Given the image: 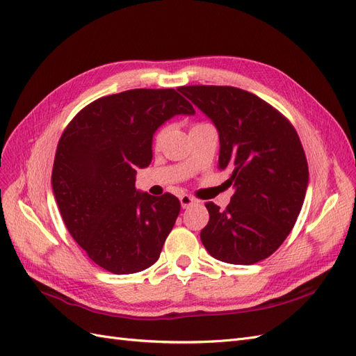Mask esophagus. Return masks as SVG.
Instances as JSON below:
<instances>
[{
	"label": "esophagus",
	"instance_id": "esophagus-1",
	"mask_svg": "<svg viewBox=\"0 0 356 356\" xmlns=\"http://www.w3.org/2000/svg\"><path fill=\"white\" fill-rule=\"evenodd\" d=\"M179 202H181V207L182 208H188V207H191V204H195V203H197V200L193 197V196H188V195H181L179 196Z\"/></svg>",
	"mask_w": 356,
	"mask_h": 356
}]
</instances>
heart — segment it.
I'll return each instance as SVG.
<instances>
[{
	"label": "heart",
	"mask_w": 356,
	"mask_h": 356,
	"mask_svg": "<svg viewBox=\"0 0 356 356\" xmlns=\"http://www.w3.org/2000/svg\"><path fill=\"white\" fill-rule=\"evenodd\" d=\"M163 135H165V129L161 127V129H159L157 134L154 135V144H156V145L160 144V141H161V138H163Z\"/></svg>",
	"instance_id": "obj_1"
}]
</instances>
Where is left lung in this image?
<instances>
[{"mask_svg":"<svg viewBox=\"0 0 356 356\" xmlns=\"http://www.w3.org/2000/svg\"><path fill=\"white\" fill-rule=\"evenodd\" d=\"M178 90L217 127L218 168L229 172L227 184L234 187L224 211L207 203L202 243L224 263L261 261L286 239L305 202L309 169L296 129L270 104L232 86Z\"/></svg>","mask_w":356,"mask_h":356,"instance_id":"obj_1","label":"left lung"}]
</instances>
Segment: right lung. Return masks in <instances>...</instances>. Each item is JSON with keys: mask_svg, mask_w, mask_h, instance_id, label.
I'll list each match as a JSON object with an SVG mask.
<instances>
[{"mask_svg": "<svg viewBox=\"0 0 356 356\" xmlns=\"http://www.w3.org/2000/svg\"><path fill=\"white\" fill-rule=\"evenodd\" d=\"M195 113L174 89H134L93 101L63 131L53 195L74 241L105 270L136 273L159 260L181 203L170 193H139L136 169L152 163L161 124Z\"/></svg>", "mask_w": 356, "mask_h": 356, "instance_id": "add662e5", "label": "right lung"}]
</instances>
